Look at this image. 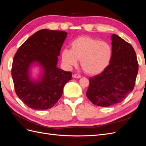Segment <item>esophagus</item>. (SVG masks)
Wrapping results in <instances>:
<instances>
[{
    "mask_svg": "<svg viewBox=\"0 0 146 146\" xmlns=\"http://www.w3.org/2000/svg\"><path fill=\"white\" fill-rule=\"evenodd\" d=\"M73 77L74 78H79L81 77V76H80V75L76 74H74L73 75Z\"/></svg>",
    "mask_w": 146,
    "mask_h": 146,
    "instance_id": "esophagus-1",
    "label": "esophagus"
}]
</instances>
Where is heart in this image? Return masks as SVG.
Wrapping results in <instances>:
<instances>
[{
	"instance_id": "1",
	"label": "heart",
	"mask_w": 146,
	"mask_h": 146,
	"mask_svg": "<svg viewBox=\"0 0 146 146\" xmlns=\"http://www.w3.org/2000/svg\"><path fill=\"white\" fill-rule=\"evenodd\" d=\"M111 55L112 48L108 42L85 36L74 40L70 49H63L61 59L68 67L76 66L78 60H81L84 71L95 75L107 67Z\"/></svg>"
}]
</instances>
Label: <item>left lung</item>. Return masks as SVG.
<instances>
[{"mask_svg": "<svg viewBox=\"0 0 146 146\" xmlns=\"http://www.w3.org/2000/svg\"><path fill=\"white\" fill-rule=\"evenodd\" d=\"M112 55L110 64L104 71L89 79L86 92L94 105L107 107L121 103L133 91L138 63L133 47L122 38L111 36Z\"/></svg>", "mask_w": 146, "mask_h": 146, "instance_id": "left-lung-1", "label": "left lung"}]
</instances>
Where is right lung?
<instances>
[{"label": "right lung", "mask_w": 146, "mask_h": 146, "mask_svg": "<svg viewBox=\"0 0 146 146\" xmlns=\"http://www.w3.org/2000/svg\"><path fill=\"white\" fill-rule=\"evenodd\" d=\"M64 31L42 29L18 48L13 61L11 76L17 97L30 108L42 110L54 107L63 94L71 72L57 67L58 56L67 37ZM39 66L38 79L31 76L33 65Z\"/></svg>", "instance_id": "add662e5"}]
</instances>
